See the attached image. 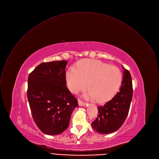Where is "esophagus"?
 <instances>
[{"label": "esophagus", "mask_w": 159, "mask_h": 159, "mask_svg": "<svg viewBox=\"0 0 159 159\" xmlns=\"http://www.w3.org/2000/svg\"><path fill=\"white\" fill-rule=\"evenodd\" d=\"M78 104H79L80 106H85V105H88L87 103L83 102H82V101L80 100H78Z\"/></svg>", "instance_id": "1"}]
</instances>
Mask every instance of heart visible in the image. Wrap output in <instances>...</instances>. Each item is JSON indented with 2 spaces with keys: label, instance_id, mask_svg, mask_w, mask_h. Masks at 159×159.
<instances>
[{
  "label": "heart",
  "instance_id": "1",
  "mask_svg": "<svg viewBox=\"0 0 159 159\" xmlns=\"http://www.w3.org/2000/svg\"><path fill=\"white\" fill-rule=\"evenodd\" d=\"M123 80L122 73L115 66H110L101 61L85 59L71 66L66 73V81L74 93L88 86L89 90L84 97L96 98L100 103L107 102L118 91Z\"/></svg>",
  "mask_w": 159,
  "mask_h": 159
}]
</instances>
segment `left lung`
I'll return each mask as SVG.
<instances>
[{
	"instance_id": "1",
	"label": "left lung",
	"mask_w": 159,
	"mask_h": 159,
	"mask_svg": "<svg viewBox=\"0 0 159 159\" xmlns=\"http://www.w3.org/2000/svg\"><path fill=\"white\" fill-rule=\"evenodd\" d=\"M123 70L121 86L115 97L104 105L98 107V117L92 122L93 129L98 134H108L118 130L128 115L133 97L132 77Z\"/></svg>"
}]
</instances>
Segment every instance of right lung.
Instances as JSON below:
<instances>
[{
    "label": "right lung",
    "mask_w": 159,
    "mask_h": 159,
    "mask_svg": "<svg viewBox=\"0 0 159 159\" xmlns=\"http://www.w3.org/2000/svg\"><path fill=\"white\" fill-rule=\"evenodd\" d=\"M67 61L43 62L28 77L27 98L38 127L49 135H58L69 126L78 100L66 87Z\"/></svg>",
    "instance_id": "right-lung-1"
}]
</instances>
